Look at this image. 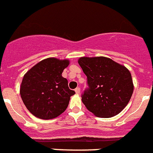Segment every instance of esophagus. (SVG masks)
Returning a JSON list of instances; mask_svg holds the SVG:
<instances>
[{
  "mask_svg": "<svg viewBox=\"0 0 153 153\" xmlns=\"http://www.w3.org/2000/svg\"><path fill=\"white\" fill-rule=\"evenodd\" d=\"M74 91H75V92H76V94H79V93H80V88L77 87V88L74 89Z\"/></svg>",
  "mask_w": 153,
  "mask_h": 153,
  "instance_id": "34e87169",
  "label": "esophagus"
}]
</instances>
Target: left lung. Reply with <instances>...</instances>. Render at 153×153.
I'll use <instances>...</instances> for the list:
<instances>
[{"label": "left lung", "instance_id": "8db88e82", "mask_svg": "<svg viewBox=\"0 0 153 153\" xmlns=\"http://www.w3.org/2000/svg\"><path fill=\"white\" fill-rule=\"evenodd\" d=\"M78 62L87 76L89 87L82 96L85 107L99 117H112L120 114L134 91L129 70L105 57H82Z\"/></svg>", "mask_w": 153, "mask_h": 153}]
</instances>
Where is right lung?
Wrapping results in <instances>:
<instances>
[{
	"instance_id": "1",
	"label": "right lung",
	"mask_w": 153,
	"mask_h": 153,
	"mask_svg": "<svg viewBox=\"0 0 153 153\" xmlns=\"http://www.w3.org/2000/svg\"><path fill=\"white\" fill-rule=\"evenodd\" d=\"M69 60L49 57L39 61L25 74L20 95L26 108L35 117L53 119L65 112L71 96L75 93L68 85L62 72Z\"/></svg>"
}]
</instances>
